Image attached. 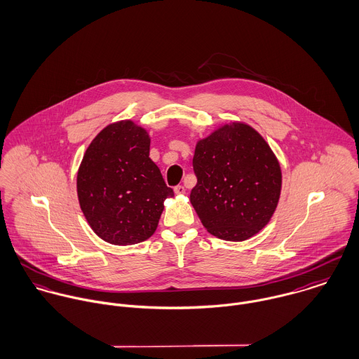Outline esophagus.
Segmentation results:
<instances>
[{
	"label": "esophagus",
	"mask_w": 359,
	"mask_h": 359,
	"mask_svg": "<svg viewBox=\"0 0 359 359\" xmlns=\"http://www.w3.org/2000/svg\"><path fill=\"white\" fill-rule=\"evenodd\" d=\"M174 192H175V195H184L185 194V187L178 185V187L174 188Z\"/></svg>",
	"instance_id": "obj_1"
}]
</instances>
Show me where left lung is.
I'll return each instance as SVG.
<instances>
[{"mask_svg":"<svg viewBox=\"0 0 359 359\" xmlns=\"http://www.w3.org/2000/svg\"><path fill=\"white\" fill-rule=\"evenodd\" d=\"M191 203L212 236L243 242L272 218L282 191L278 157L252 126H218L195 147Z\"/></svg>","mask_w":359,"mask_h":359,"instance_id":"obj_1","label":"left lung"}]
</instances>
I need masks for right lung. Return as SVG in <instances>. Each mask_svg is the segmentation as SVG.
<instances>
[{"instance_id":"right-lung-1","label":"right lung","mask_w":359,"mask_h":359,"mask_svg":"<svg viewBox=\"0 0 359 359\" xmlns=\"http://www.w3.org/2000/svg\"><path fill=\"white\" fill-rule=\"evenodd\" d=\"M149 149L147 128L120 120L101 130L83 156L77 171L80 208L91 229L110 245L149 239L164 201L174 196Z\"/></svg>"}]
</instances>
